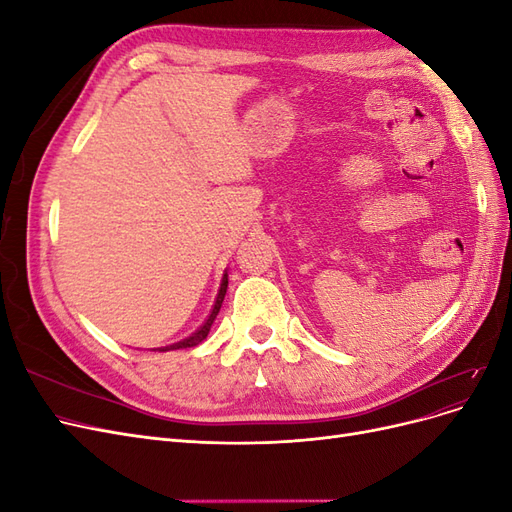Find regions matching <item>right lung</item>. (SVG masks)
Here are the masks:
<instances>
[{
  "mask_svg": "<svg viewBox=\"0 0 512 512\" xmlns=\"http://www.w3.org/2000/svg\"><path fill=\"white\" fill-rule=\"evenodd\" d=\"M226 288H228V273H224V277H222V284H220V290H218V297H215V305H213L211 314H209V318L205 320L203 327H200L196 333H192L190 337H185V339H181V342L173 344V346L160 348V352H166V350H177V348H192V346H198L200 342H203V339H205V337L209 335V331H211V324H213L215 316L220 314V307H222L224 297H226Z\"/></svg>",
  "mask_w": 512,
  "mask_h": 512,
  "instance_id": "add662e5",
  "label": "right lung"
}]
</instances>
